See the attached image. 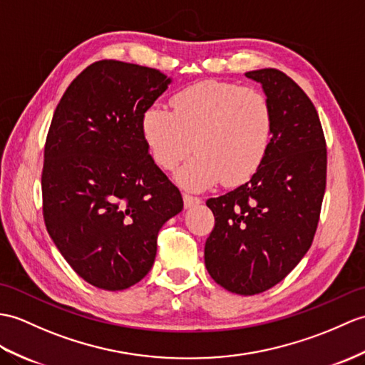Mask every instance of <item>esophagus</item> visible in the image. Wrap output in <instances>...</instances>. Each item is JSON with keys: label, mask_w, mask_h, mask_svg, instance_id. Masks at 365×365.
Returning a JSON list of instances; mask_svg holds the SVG:
<instances>
[{"label": "esophagus", "mask_w": 365, "mask_h": 365, "mask_svg": "<svg viewBox=\"0 0 365 365\" xmlns=\"http://www.w3.org/2000/svg\"><path fill=\"white\" fill-rule=\"evenodd\" d=\"M202 200L196 196H191V194H186L183 192V203H185V208H191V207H196L199 205Z\"/></svg>", "instance_id": "34e87169"}]
</instances>
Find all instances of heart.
Here are the masks:
<instances>
[{
	"mask_svg": "<svg viewBox=\"0 0 365 365\" xmlns=\"http://www.w3.org/2000/svg\"><path fill=\"white\" fill-rule=\"evenodd\" d=\"M171 106L173 110L149 107L141 132L152 158L163 169H174L192 150L199 152L175 174L186 188L203 190L219 180L242 183L264 162L274 113L262 91L205 81L177 91Z\"/></svg>",
	"mask_w": 365,
	"mask_h": 365,
	"instance_id": "obj_1",
	"label": "heart"
}]
</instances>
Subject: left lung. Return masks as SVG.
I'll return each mask as SVG.
<instances>
[{
  "label": "left lung",
  "instance_id": "8db88e82",
  "mask_svg": "<svg viewBox=\"0 0 365 365\" xmlns=\"http://www.w3.org/2000/svg\"><path fill=\"white\" fill-rule=\"evenodd\" d=\"M259 82L274 113L272 140L252 179L207 200L215 228L205 266L224 289L264 292L291 272L311 247L327 185V143L317 110L283 71L245 73Z\"/></svg>",
  "mask_w": 365,
  "mask_h": 365
}]
</instances>
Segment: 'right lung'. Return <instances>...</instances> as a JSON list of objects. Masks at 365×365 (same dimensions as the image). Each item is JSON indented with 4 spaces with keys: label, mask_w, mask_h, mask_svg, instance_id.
<instances>
[{
    "label": "right lung",
    "mask_w": 365,
    "mask_h": 365,
    "mask_svg": "<svg viewBox=\"0 0 365 365\" xmlns=\"http://www.w3.org/2000/svg\"><path fill=\"white\" fill-rule=\"evenodd\" d=\"M169 83L155 68L99 61L70 83L51 121L41 173L46 230L74 272L99 289L123 291L146 277L160 228L183 208L141 132L144 112Z\"/></svg>",
    "instance_id": "obj_1"
}]
</instances>
